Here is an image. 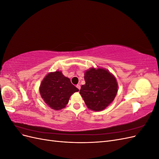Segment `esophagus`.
Wrapping results in <instances>:
<instances>
[{"mask_svg": "<svg viewBox=\"0 0 159 159\" xmlns=\"http://www.w3.org/2000/svg\"><path fill=\"white\" fill-rule=\"evenodd\" d=\"M76 88H78L79 90H80V89H81V87H80V85H79V84H78L76 85Z\"/></svg>", "mask_w": 159, "mask_h": 159, "instance_id": "1", "label": "esophagus"}]
</instances>
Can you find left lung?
Masks as SVG:
<instances>
[{
    "label": "left lung",
    "instance_id": "1",
    "mask_svg": "<svg viewBox=\"0 0 159 159\" xmlns=\"http://www.w3.org/2000/svg\"><path fill=\"white\" fill-rule=\"evenodd\" d=\"M85 84L80 93L87 107L99 111L106 108L117 93V83L115 77L105 69L91 68L85 72Z\"/></svg>",
    "mask_w": 159,
    "mask_h": 159
}]
</instances>
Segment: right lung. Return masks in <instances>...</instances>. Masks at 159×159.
I'll return each mask as SVG.
<instances>
[{"label":"right lung","mask_w":159,"mask_h":159,"mask_svg":"<svg viewBox=\"0 0 159 159\" xmlns=\"http://www.w3.org/2000/svg\"><path fill=\"white\" fill-rule=\"evenodd\" d=\"M78 91L69 78L57 71L48 74L42 81L40 88L42 98L54 110L64 108L70 96Z\"/></svg>","instance_id":"right-lung-1"}]
</instances>
